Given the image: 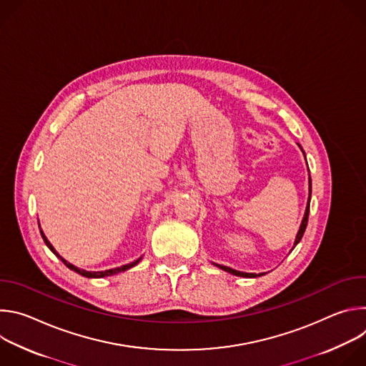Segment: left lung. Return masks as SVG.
Wrapping results in <instances>:
<instances>
[{
  "mask_svg": "<svg viewBox=\"0 0 366 366\" xmlns=\"http://www.w3.org/2000/svg\"><path fill=\"white\" fill-rule=\"evenodd\" d=\"M308 182H310V194H308V202H307V207H305V213H304V217H302V222H301V226H300V230L297 233V237H295V243H294V247L298 244V242L301 240L304 232H305V227H307V223H308V213H310V198H311V178H308ZM292 247V249H294ZM220 269L226 271V272H230L236 277H244V278H256V277H260V275H265V274H246V272H240V271H236V269H232L229 267H223V265H217Z\"/></svg>",
  "mask_w": 366,
  "mask_h": 366,
  "instance_id": "8db88e82",
  "label": "left lung"
}]
</instances>
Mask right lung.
Masks as SVG:
<instances>
[{"label": "right lung", "mask_w": 366, "mask_h": 366, "mask_svg": "<svg viewBox=\"0 0 366 366\" xmlns=\"http://www.w3.org/2000/svg\"><path fill=\"white\" fill-rule=\"evenodd\" d=\"M40 233H41V237H43V240H44V243L47 244V247L54 252L62 262L69 268V269H72V271H75V272H78L79 275H82V277H86V278H104V277H112V275H116V274H119V272H124L126 269H129V268H132V267H134V265H137L139 262H140V259L142 257H139L137 260H134V262H132V264H129V265H123V267H120V268H114V269H109V271H99V272H89V271H84V269H79V268H76V267H74L72 264H69V262H66V260L55 250V247L50 244V242L46 239V236L43 234V232L40 230Z\"/></svg>", "instance_id": "1"}]
</instances>
